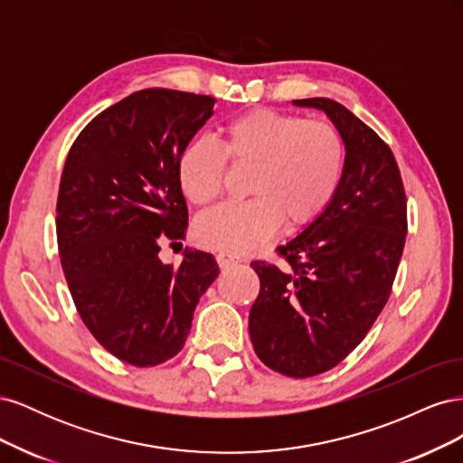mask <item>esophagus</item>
Listing matches in <instances>:
<instances>
[{"mask_svg":"<svg viewBox=\"0 0 463 463\" xmlns=\"http://www.w3.org/2000/svg\"><path fill=\"white\" fill-rule=\"evenodd\" d=\"M240 260H241L240 257L233 255V253H228V250H220V253L216 255V262H218L220 269H230V266L237 264Z\"/></svg>","mask_w":463,"mask_h":463,"instance_id":"esophagus-1","label":"esophagus"}]
</instances>
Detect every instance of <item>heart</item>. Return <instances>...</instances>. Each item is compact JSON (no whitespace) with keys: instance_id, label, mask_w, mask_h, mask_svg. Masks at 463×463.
<instances>
[{"instance_id":"b5f03b06","label":"heart","mask_w":463,"mask_h":463,"mask_svg":"<svg viewBox=\"0 0 463 463\" xmlns=\"http://www.w3.org/2000/svg\"><path fill=\"white\" fill-rule=\"evenodd\" d=\"M228 160L253 167L247 184L253 199L210 210L197 222V237L210 249L243 253L270 240L282 222L301 230L325 213L342 184L345 145L328 121L250 109L223 128L222 148L201 137L181 150L177 177L193 204L220 197Z\"/></svg>"}]
</instances>
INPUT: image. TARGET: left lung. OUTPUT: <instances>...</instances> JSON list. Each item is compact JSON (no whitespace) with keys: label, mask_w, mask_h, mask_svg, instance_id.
<instances>
[{"label":"left lung","mask_w":463,"mask_h":463,"mask_svg":"<svg viewBox=\"0 0 463 463\" xmlns=\"http://www.w3.org/2000/svg\"><path fill=\"white\" fill-rule=\"evenodd\" d=\"M325 111L345 145L342 184L313 223L278 247L288 264L250 262L260 291L249 313L255 354L272 371L307 378L344 361L388 301L408 233V201L390 146L330 98Z\"/></svg>","instance_id":"1"}]
</instances>
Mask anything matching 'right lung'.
<instances>
[{
	"label": "right lung",
	"mask_w": 463,
	"mask_h": 463,
	"mask_svg": "<svg viewBox=\"0 0 463 463\" xmlns=\"http://www.w3.org/2000/svg\"><path fill=\"white\" fill-rule=\"evenodd\" d=\"M214 104L170 89L133 92L79 133L63 165L55 230L69 291L94 338L135 367L181 352L220 274L204 250L185 249L179 266L158 257L162 240L185 237L177 162Z\"/></svg>",
	"instance_id": "1"
}]
</instances>
